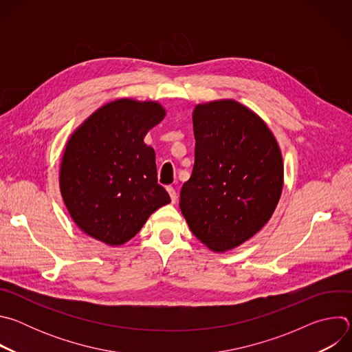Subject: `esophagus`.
<instances>
[{"label": "esophagus", "mask_w": 352, "mask_h": 352, "mask_svg": "<svg viewBox=\"0 0 352 352\" xmlns=\"http://www.w3.org/2000/svg\"><path fill=\"white\" fill-rule=\"evenodd\" d=\"M167 192H168V195H170V197H171V202H173V204H175V202H177V199H178L175 189H174L173 186H168V188H167Z\"/></svg>", "instance_id": "1"}]
</instances>
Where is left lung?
I'll return each mask as SVG.
<instances>
[{
    "label": "left lung",
    "mask_w": 352,
    "mask_h": 352,
    "mask_svg": "<svg viewBox=\"0 0 352 352\" xmlns=\"http://www.w3.org/2000/svg\"><path fill=\"white\" fill-rule=\"evenodd\" d=\"M195 166L179 209L193 235L213 252L235 249L272 219L284 164L276 136L232 98L195 106Z\"/></svg>",
    "instance_id": "1"
}]
</instances>
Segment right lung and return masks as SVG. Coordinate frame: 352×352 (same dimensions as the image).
<instances>
[{
    "mask_svg": "<svg viewBox=\"0 0 352 352\" xmlns=\"http://www.w3.org/2000/svg\"><path fill=\"white\" fill-rule=\"evenodd\" d=\"M167 111L155 100L117 98L91 113L68 138L60 190L74 223L110 246L133 238L171 200L157 184L155 148L146 133Z\"/></svg>",
    "mask_w": 352,
    "mask_h": 352,
    "instance_id": "obj_1",
    "label": "right lung"
}]
</instances>
